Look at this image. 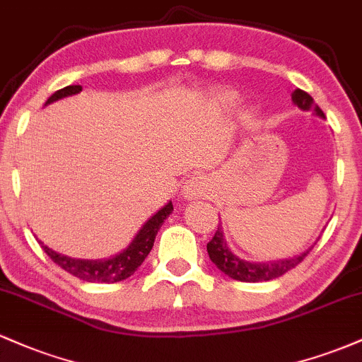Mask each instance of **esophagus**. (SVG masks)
Segmentation results:
<instances>
[{"mask_svg": "<svg viewBox=\"0 0 362 362\" xmlns=\"http://www.w3.org/2000/svg\"><path fill=\"white\" fill-rule=\"evenodd\" d=\"M211 192V182L204 175H192L182 187V197L187 201H194V199L207 197Z\"/></svg>", "mask_w": 362, "mask_h": 362, "instance_id": "obj_1", "label": "esophagus"}]
</instances>
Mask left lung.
I'll return each instance as SVG.
<instances>
[{
  "label": "left lung",
  "mask_w": 362,
  "mask_h": 362,
  "mask_svg": "<svg viewBox=\"0 0 362 362\" xmlns=\"http://www.w3.org/2000/svg\"><path fill=\"white\" fill-rule=\"evenodd\" d=\"M291 98H293L294 105L300 107L301 110H313L318 117L325 119V114H323L322 109L313 102V98H311L306 91L296 88L293 91V95H291ZM311 248L313 247H310L308 250L303 252L301 255L293 257V259H284L277 262L274 260L267 262V264H264V262H262V264L260 262L259 264H255V262H247L238 259V257L230 250V247L226 245V240H224L221 224H218V230H216L213 240L207 243V253H209V259L213 260L216 267L226 274L228 277H231V279L242 282H260L281 277L282 274H286L293 267H296V265L311 252Z\"/></svg>",
  "instance_id": "left-lung-1"
}]
</instances>
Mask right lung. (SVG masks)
Instances as JSON below:
<instances>
[{"label":"right lung","mask_w":362,"mask_h":362,"mask_svg":"<svg viewBox=\"0 0 362 362\" xmlns=\"http://www.w3.org/2000/svg\"><path fill=\"white\" fill-rule=\"evenodd\" d=\"M83 88L80 85H69L66 88L57 90L56 93H52L47 98L45 105L49 103L61 100L64 97H71V95L80 93ZM173 211V204L168 202L167 206L161 207L156 214H153L146 223L143 224V228L138 231V235L134 236L126 250H122L117 255L110 257V259H102V260H85V259H73V257L61 255V253L54 252L52 248H49L47 245H44V252L51 257L54 264L59 265L61 269H64L66 272H69L71 276L78 277V279L85 282H119L131 277L132 274L138 271V267L143 264L144 259L148 257V253L151 252L153 243H155V236L160 230V226L163 224L165 219L168 218L170 213Z\"/></svg>","instance_id":"right-lung-1"}]
</instances>
